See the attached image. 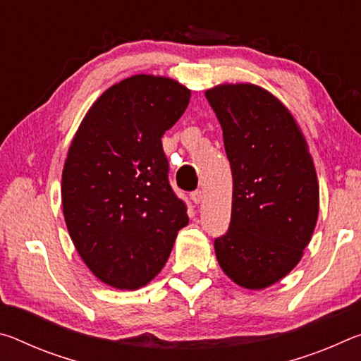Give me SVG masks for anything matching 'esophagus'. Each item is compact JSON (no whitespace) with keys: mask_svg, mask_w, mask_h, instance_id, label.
<instances>
[{"mask_svg":"<svg viewBox=\"0 0 361 361\" xmlns=\"http://www.w3.org/2000/svg\"><path fill=\"white\" fill-rule=\"evenodd\" d=\"M191 199L194 200V204H200L204 200V192L197 189V191H192L191 192Z\"/></svg>","mask_w":361,"mask_h":361,"instance_id":"1","label":"esophagus"}]
</instances>
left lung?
I'll return each mask as SVG.
<instances>
[{
  "label": "left lung",
  "mask_w": 361,
  "mask_h": 361,
  "mask_svg": "<svg viewBox=\"0 0 361 361\" xmlns=\"http://www.w3.org/2000/svg\"><path fill=\"white\" fill-rule=\"evenodd\" d=\"M221 124L232 212L215 253L237 285L261 290L295 267L319 216V181L296 121L267 90L223 84L205 92Z\"/></svg>",
  "instance_id": "1"
}]
</instances>
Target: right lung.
I'll list each match as a JSON object with an SVG mask.
<instances>
[{
	"mask_svg": "<svg viewBox=\"0 0 361 361\" xmlns=\"http://www.w3.org/2000/svg\"><path fill=\"white\" fill-rule=\"evenodd\" d=\"M189 97L173 79L127 78L102 94L71 142L62 175L66 228L94 276L114 288L151 282L189 221L162 148Z\"/></svg>",
	"mask_w": 361,
	"mask_h": 361,
	"instance_id": "1",
	"label": "right lung"
}]
</instances>
